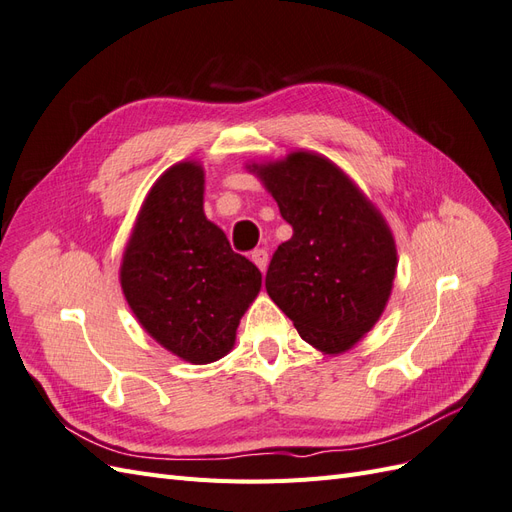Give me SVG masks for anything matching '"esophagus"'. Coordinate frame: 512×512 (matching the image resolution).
<instances>
[{"instance_id": "34e87169", "label": "esophagus", "mask_w": 512, "mask_h": 512, "mask_svg": "<svg viewBox=\"0 0 512 512\" xmlns=\"http://www.w3.org/2000/svg\"><path fill=\"white\" fill-rule=\"evenodd\" d=\"M252 262L254 265L265 273L267 271V265H269V254H267V250H254L252 252Z\"/></svg>"}]
</instances>
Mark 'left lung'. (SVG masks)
I'll list each match as a JSON object with an SVG mask.
<instances>
[{"mask_svg": "<svg viewBox=\"0 0 512 512\" xmlns=\"http://www.w3.org/2000/svg\"><path fill=\"white\" fill-rule=\"evenodd\" d=\"M275 198L292 237L277 247L267 292L303 342L342 354L376 327L397 275V245L380 209L314 151L245 164Z\"/></svg>", "mask_w": 512, "mask_h": 512, "instance_id": "1", "label": "left lung"}]
</instances>
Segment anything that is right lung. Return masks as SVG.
<instances>
[{
    "mask_svg": "<svg viewBox=\"0 0 512 512\" xmlns=\"http://www.w3.org/2000/svg\"><path fill=\"white\" fill-rule=\"evenodd\" d=\"M205 168L196 160L170 166L138 211L119 282L149 337L192 365L235 348L241 316L254 303L262 275L230 250L224 230L207 220Z\"/></svg>",
    "mask_w": 512,
    "mask_h": 512,
    "instance_id": "1",
    "label": "right lung"
}]
</instances>
